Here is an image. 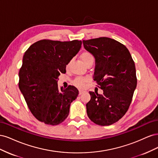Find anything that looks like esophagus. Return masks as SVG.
<instances>
[{
	"label": "esophagus",
	"mask_w": 158,
	"mask_h": 158,
	"mask_svg": "<svg viewBox=\"0 0 158 158\" xmlns=\"http://www.w3.org/2000/svg\"><path fill=\"white\" fill-rule=\"evenodd\" d=\"M83 93H84V91H83V90H79V95L82 94Z\"/></svg>",
	"instance_id": "esophagus-1"
}]
</instances>
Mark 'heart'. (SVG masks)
I'll list each match as a JSON object with an SVG mask.
<instances>
[{
	"label": "heart",
	"mask_w": 158,
	"mask_h": 158,
	"mask_svg": "<svg viewBox=\"0 0 158 158\" xmlns=\"http://www.w3.org/2000/svg\"><path fill=\"white\" fill-rule=\"evenodd\" d=\"M80 57L85 66L88 65L90 63L93 64L94 61V57L93 55L88 51L82 52V53H81ZM69 64H70V63L67 64V66H69ZM88 82V79L87 78L78 77V78H76L73 80V83L75 85V86H76L77 88H83L85 86V84H86Z\"/></svg>",
	"instance_id": "obj_1"
}]
</instances>
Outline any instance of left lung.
<instances>
[{
  "label": "left lung",
  "mask_w": 158,
  "mask_h": 158,
  "mask_svg": "<svg viewBox=\"0 0 158 158\" xmlns=\"http://www.w3.org/2000/svg\"><path fill=\"white\" fill-rule=\"evenodd\" d=\"M82 42L95 58L94 80L103 91V94L89 92L88 116L96 125H111L125 115L131 103L137 84L135 62L127 47L113 39L102 37Z\"/></svg>",
  "instance_id": "1"
}]
</instances>
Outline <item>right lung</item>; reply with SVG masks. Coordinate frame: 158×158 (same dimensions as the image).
<instances>
[{"instance_id": "add662e5", "label": "right lung", "mask_w": 158, "mask_h": 158, "mask_svg": "<svg viewBox=\"0 0 158 158\" xmlns=\"http://www.w3.org/2000/svg\"><path fill=\"white\" fill-rule=\"evenodd\" d=\"M81 45L79 40H41L23 55L18 86L33 115L46 125L63 123L69 115L70 103L78 96L77 88L73 85L60 88L56 82Z\"/></svg>"}]
</instances>
